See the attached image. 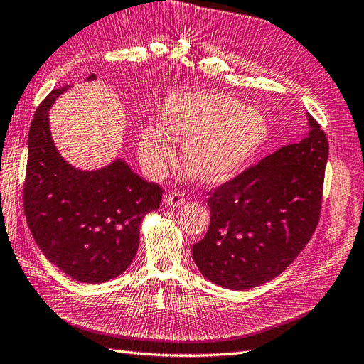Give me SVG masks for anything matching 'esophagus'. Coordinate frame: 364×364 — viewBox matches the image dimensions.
<instances>
[{"label":"esophagus","instance_id":"esophagus-1","mask_svg":"<svg viewBox=\"0 0 364 364\" xmlns=\"http://www.w3.org/2000/svg\"><path fill=\"white\" fill-rule=\"evenodd\" d=\"M166 201L171 204V206H173V208H176V206H180V204H183L184 201H186V197H184V193L183 192H180V191H173V192H169L166 195Z\"/></svg>","mask_w":364,"mask_h":364}]
</instances>
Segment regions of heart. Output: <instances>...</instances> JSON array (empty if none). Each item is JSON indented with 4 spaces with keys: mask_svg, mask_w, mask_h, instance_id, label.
Wrapping results in <instances>:
<instances>
[{
    "mask_svg": "<svg viewBox=\"0 0 364 364\" xmlns=\"http://www.w3.org/2000/svg\"><path fill=\"white\" fill-rule=\"evenodd\" d=\"M163 118L173 139L186 143V169L203 183L221 181L237 173L267 135L262 115L245 110L240 101L221 93H176L167 101ZM166 134L160 127H147L139 138L144 160L158 169L175 154L173 141Z\"/></svg>",
    "mask_w": 364,
    "mask_h": 364,
    "instance_id": "obj_1",
    "label": "heart"
}]
</instances>
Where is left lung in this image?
Here are the masks:
<instances>
[{
    "label": "left lung",
    "mask_w": 364,
    "mask_h": 364,
    "mask_svg": "<svg viewBox=\"0 0 364 364\" xmlns=\"http://www.w3.org/2000/svg\"><path fill=\"white\" fill-rule=\"evenodd\" d=\"M303 141L208 191L210 225L192 246L200 272L228 289H252L282 274L320 221L329 143L309 117Z\"/></svg>",
    "instance_id": "1"
}]
</instances>
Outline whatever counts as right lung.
Wrapping results in <instances>:
<instances>
[{
    "label": "right lung",
    "instance_id": "right-lung-1",
    "mask_svg": "<svg viewBox=\"0 0 364 364\" xmlns=\"http://www.w3.org/2000/svg\"><path fill=\"white\" fill-rule=\"evenodd\" d=\"M63 90L53 89L43 100L31 123L24 213L50 263L77 282L102 283L132 263L139 221L160 206L163 189L119 160L95 172L64 161L49 130V107Z\"/></svg>",
    "mask_w": 364,
    "mask_h": 364
}]
</instances>
